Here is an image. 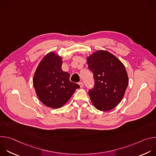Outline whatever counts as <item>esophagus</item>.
I'll return each mask as SVG.
<instances>
[{"label":"esophagus","mask_w":156,"mask_h":156,"mask_svg":"<svg viewBox=\"0 0 156 156\" xmlns=\"http://www.w3.org/2000/svg\"><path fill=\"white\" fill-rule=\"evenodd\" d=\"M79 84H80V87H83V86H84V84H83V83H82V82H80L79 83Z\"/></svg>","instance_id":"1"}]
</instances>
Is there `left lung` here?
I'll list each match as a JSON object with an SVG mask.
<instances>
[{
	"instance_id": "obj_1",
	"label": "left lung",
	"mask_w": 156,
	"mask_h": 156,
	"mask_svg": "<svg viewBox=\"0 0 156 156\" xmlns=\"http://www.w3.org/2000/svg\"><path fill=\"white\" fill-rule=\"evenodd\" d=\"M93 73L94 87L89 91L93 105L99 110L108 111L122 100L128 84V76L123 63L107 51L98 50L86 57Z\"/></svg>"
}]
</instances>
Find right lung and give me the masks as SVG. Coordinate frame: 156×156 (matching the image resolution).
<instances>
[{
    "label": "right lung",
    "instance_id": "right-lung-1",
    "mask_svg": "<svg viewBox=\"0 0 156 156\" xmlns=\"http://www.w3.org/2000/svg\"><path fill=\"white\" fill-rule=\"evenodd\" d=\"M62 57L50 52L39 62L34 72L33 83L40 101L52 108L62 107L80 85L70 81V74L62 69Z\"/></svg>",
    "mask_w": 156,
    "mask_h": 156
}]
</instances>
